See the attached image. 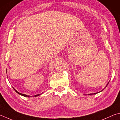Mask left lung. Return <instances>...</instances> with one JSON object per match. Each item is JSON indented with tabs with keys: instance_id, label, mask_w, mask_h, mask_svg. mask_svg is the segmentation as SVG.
<instances>
[{
	"instance_id": "obj_1",
	"label": "left lung",
	"mask_w": 120,
	"mask_h": 120,
	"mask_svg": "<svg viewBox=\"0 0 120 120\" xmlns=\"http://www.w3.org/2000/svg\"><path fill=\"white\" fill-rule=\"evenodd\" d=\"M108 84H109V83H108V84H107V85H108ZM107 85L106 86H107ZM103 90H102L101 91H103ZM96 93H94V94H89V95H92V94H96Z\"/></svg>"
}]
</instances>
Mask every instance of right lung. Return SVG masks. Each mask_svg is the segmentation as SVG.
Returning a JSON list of instances; mask_svg holds the SVG:
<instances>
[{
    "mask_svg": "<svg viewBox=\"0 0 120 120\" xmlns=\"http://www.w3.org/2000/svg\"><path fill=\"white\" fill-rule=\"evenodd\" d=\"M12 88H13V89H14V90H15V91H16V92H17V93L18 94H19V95H22V96H25V97H28V98H29V95H26V94H22V93H19V92H18V91H17L15 89L14 87H12ZM41 94H37V95H35L34 96H35V97H36V96H39V95H41Z\"/></svg>",
    "mask_w": 120,
    "mask_h": 120,
    "instance_id": "obj_1",
    "label": "right lung"
}]
</instances>
